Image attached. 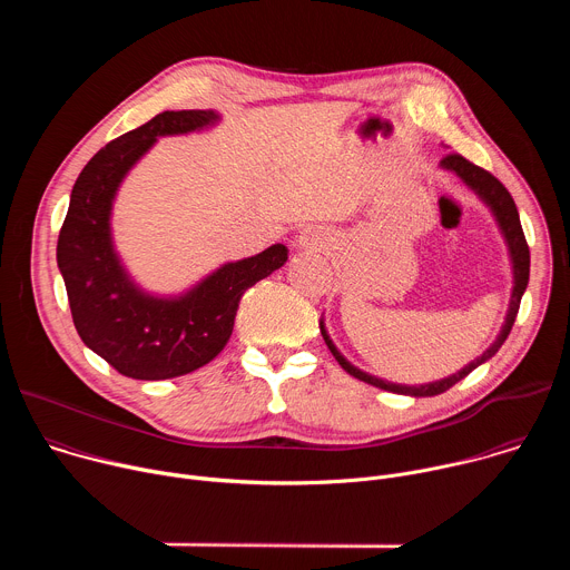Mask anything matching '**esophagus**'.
<instances>
[{"label": "esophagus", "instance_id": "1", "mask_svg": "<svg viewBox=\"0 0 570 570\" xmlns=\"http://www.w3.org/2000/svg\"><path fill=\"white\" fill-rule=\"evenodd\" d=\"M297 248H302V250H322L324 248V238H322V234L317 229L306 227L297 236Z\"/></svg>", "mask_w": 570, "mask_h": 570}]
</instances>
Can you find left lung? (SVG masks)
<instances>
[{
  "instance_id": "obj_1",
  "label": "left lung",
  "mask_w": 570,
  "mask_h": 570,
  "mask_svg": "<svg viewBox=\"0 0 570 570\" xmlns=\"http://www.w3.org/2000/svg\"><path fill=\"white\" fill-rule=\"evenodd\" d=\"M440 169L444 171H451L453 176H458L482 203L484 207L492 212L497 225H499V232L505 240L508 246V257H510V266H512V295H510V304H508V313H505V322L503 327L497 336V341L487 347L478 358H473L471 363H466L462 370H458L455 374L451 376H444L440 381H431V383H422V385H405V383H392V381H385V379H379L374 374H367L363 372L361 367H356L354 363H350L341 350L334 345L330 332H327V324H324V315L320 317V334L324 338V343H327V347L332 350L334 358L341 363V367L352 374L354 379L358 381H365L374 387H381V390H387V392H394V394H409V396H435V394H442L446 392L451 385H455L458 381H462L469 372H473L478 365L490 361L499 350L501 345L508 341L510 332H512V324L517 320V313H519V304H521V297L528 288V279H530V250H528V243H525V236H523V229H521V218H519V212H517V205H514V198L510 196V191L492 176L487 174L484 169L471 165L469 159H464L462 155H455V153H449L446 157H442L440 161Z\"/></svg>"
}]
</instances>
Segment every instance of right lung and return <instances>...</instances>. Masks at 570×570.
Instances as JSON below:
<instances>
[{"label": "right lung", "mask_w": 570, "mask_h": 570, "mask_svg": "<svg viewBox=\"0 0 570 570\" xmlns=\"http://www.w3.org/2000/svg\"><path fill=\"white\" fill-rule=\"evenodd\" d=\"M214 110H167L106 144L73 183L56 259L73 327L95 354L139 381L189 374L227 345L238 302L288 262L284 243L255 257L225 262L187 291L150 293L135 282L115 248L112 207L126 176L159 137L205 132Z\"/></svg>", "instance_id": "obj_1"}]
</instances>
